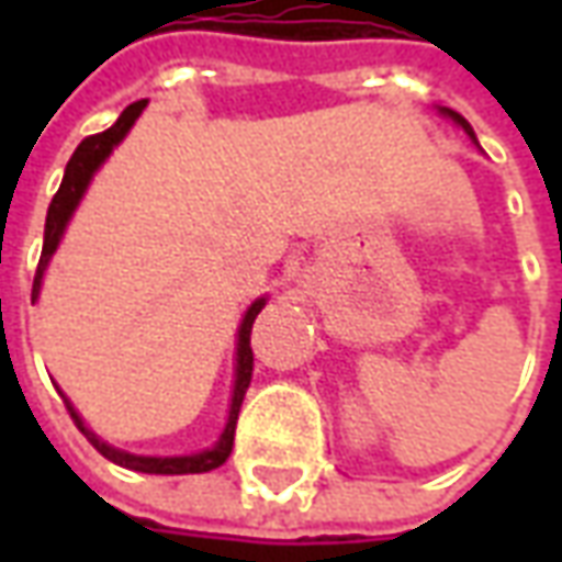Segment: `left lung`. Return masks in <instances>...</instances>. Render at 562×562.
<instances>
[{
  "mask_svg": "<svg viewBox=\"0 0 562 562\" xmlns=\"http://www.w3.org/2000/svg\"><path fill=\"white\" fill-rule=\"evenodd\" d=\"M442 114H446V116H451V120H454V123H458V126H463V132H467V135H470V138H475V135H472L470 123H467V120H463V116H460V114H454V111H448V108H442Z\"/></svg>",
  "mask_w": 562,
  "mask_h": 562,
  "instance_id": "8db88e82",
  "label": "left lung"
}]
</instances>
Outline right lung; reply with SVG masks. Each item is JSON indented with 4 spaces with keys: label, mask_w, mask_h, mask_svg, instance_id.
<instances>
[{
    "label": "right lung",
    "mask_w": 562,
    "mask_h": 562,
    "mask_svg": "<svg viewBox=\"0 0 562 562\" xmlns=\"http://www.w3.org/2000/svg\"><path fill=\"white\" fill-rule=\"evenodd\" d=\"M144 108H147V99L128 104L114 126L104 128V132H99V135L83 138L78 144V149L71 153V159H68L66 165V177H63V183H59V192H56L54 201H50V207H47L42 258H38L35 280H32V301L38 297V292H42V277H44V270H47V261H50V256L56 252L59 237H63V232H66L68 220H71V213H75V207H78V201L83 198V192H87L92 173H95V168L111 156V149L126 138V132L132 128V123L138 120ZM261 306H265V297H258L256 304L246 310L244 325H240V334H237V379H234L232 413H228V424H225V430H222L216 446L207 448V451H198V454H186V458H140V454H128V451L111 448L108 442H102L99 436L92 434V430H87L83 422H80V415L75 413V406L66 401V409L71 413L75 424H78L80 434L90 439L92 448H95L102 458L114 460V463H120V467H126V470H135V472H149V475H186V472H210V470H216V467H222V463L228 460V454H232L234 427H237L240 403H244L246 389H249V382H252V346H249V334H252V322H256V316L261 313Z\"/></svg>",
    "instance_id": "add662e5"
}]
</instances>
